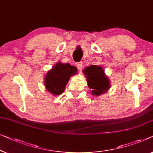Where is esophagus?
Returning <instances> with one entry per match:
<instances>
[{"mask_svg": "<svg viewBox=\"0 0 153 153\" xmlns=\"http://www.w3.org/2000/svg\"><path fill=\"white\" fill-rule=\"evenodd\" d=\"M76 65L79 70H81L82 67H83V63L82 62H78V63H76Z\"/></svg>", "mask_w": 153, "mask_h": 153, "instance_id": "1", "label": "esophagus"}]
</instances>
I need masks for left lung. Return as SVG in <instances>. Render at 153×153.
Wrapping results in <instances>:
<instances>
[{
	"instance_id": "left-lung-1",
	"label": "left lung",
	"mask_w": 153,
	"mask_h": 153,
	"mask_svg": "<svg viewBox=\"0 0 153 153\" xmlns=\"http://www.w3.org/2000/svg\"><path fill=\"white\" fill-rule=\"evenodd\" d=\"M83 73L93 96H99L107 92L110 88L109 79L106 76L101 66L90 65L86 67L83 70Z\"/></svg>"
}]
</instances>
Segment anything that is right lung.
Here are the masks:
<instances>
[{
	"label": "right lung",
	"mask_w": 153,
	"mask_h": 153,
	"mask_svg": "<svg viewBox=\"0 0 153 153\" xmlns=\"http://www.w3.org/2000/svg\"><path fill=\"white\" fill-rule=\"evenodd\" d=\"M76 72L77 69L74 66L58 62L46 74L44 81L46 89L54 96L61 94L70 76L77 74Z\"/></svg>",
	"instance_id": "1"
}]
</instances>
